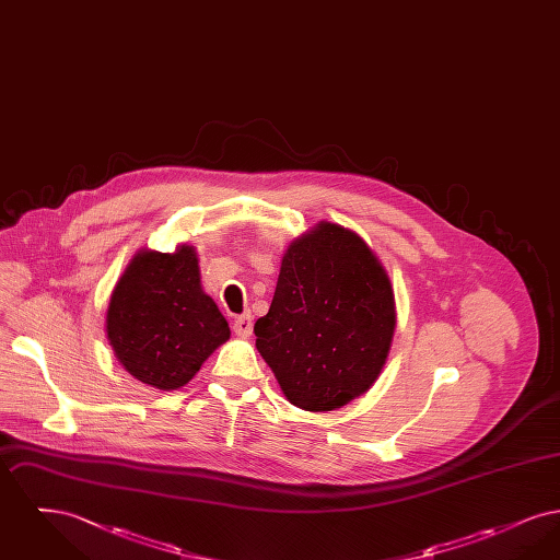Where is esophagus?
I'll return each mask as SVG.
<instances>
[{"label": "esophagus", "mask_w": 560, "mask_h": 560, "mask_svg": "<svg viewBox=\"0 0 560 560\" xmlns=\"http://www.w3.org/2000/svg\"><path fill=\"white\" fill-rule=\"evenodd\" d=\"M252 329H254V319H252L249 313H245V315H241V317L233 320V331L241 338H247L252 334Z\"/></svg>", "instance_id": "34e87169"}]
</instances>
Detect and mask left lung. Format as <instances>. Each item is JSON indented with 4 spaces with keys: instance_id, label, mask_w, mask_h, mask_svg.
Listing matches in <instances>:
<instances>
[{
    "instance_id": "obj_1",
    "label": "left lung",
    "mask_w": 560,
    "mask_h": 560,
    "mask_svg": "<svg viewBox=\"0 0 560 560\" xmlns=\"http://www.w3.org/2000/svg\"><path fill=\"white\" fill-rule=\"evenodd\" d=\"M395 293L370 245L320 222L288 247L256 348L288 400L334 411L372 388L395 334Z\"/></svg>"
}]
</instances>
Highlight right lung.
I'll use <instances>...</instances> for the list:
<instances>
[{"label": "right lung", "mask_w": 560, "mask_h": 560, "mask_svg": "<svg viewBox=\"0 0 560 560\" xmlns=\"http://www.w3.org/2000/svg\"><path fill=\"white\" fill-rule=\"evenodd\" d=\"M107 336L119 363L142 384L176 390L192 380L231 338L229 323L201 288L192 245L133 256L110 293Z\"/></svg>", "instance_id": "1"}]
</instances>
